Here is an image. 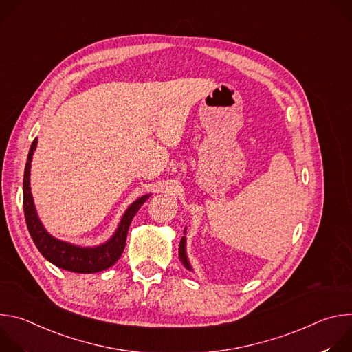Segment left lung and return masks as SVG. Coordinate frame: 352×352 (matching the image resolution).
<instances>
[{"instance_id": "obj_1", "label": "left lung", "mask_w": 352, "mask_h": 352, "mask_svg": "<svg viewBox=\"0 0 352 352\" xmlns=\"http://www.w3.org/2000/svg\"><path fill=\"white\" fill-rule=\"evenodd\" d=\"M179 259H181V262L184 263V266L190 270V266H189L188 259H186V255H185V236H182V238H181V242H179Z\"/></svg>"}]
</instances>
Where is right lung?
I'll return each mask as SVG.
<instances>
[{
  "label": "right lung",
  "instance_id": "1",
  "mask_svg": "<svg viewBox=\"0 0 352 352\" xmlns=\"http://www.w3.org/2000/svg\"><path fill=\"white\" fill-rule=\"evenodd\" d=\"M36 144H37V138L33 140L30 146L28 162L25 166V174H23V212H25L26 226L34 245L48 262H52L53 265L68 272L97 273L111 267L124 252L128 228L132 219L135 217L136 212L140 209V206L146 202L150 195H144L139 197L136 202H133L128 208L114 236L109 242L94 248H82V246H76V245L60 241L50 235L44 230L33 205V199H32L30 186H29L30 185L29 175H30V162H32Z\"/></svg>",
  "mask_w": 352,
  "mask_h": 352
}]
</instances>
